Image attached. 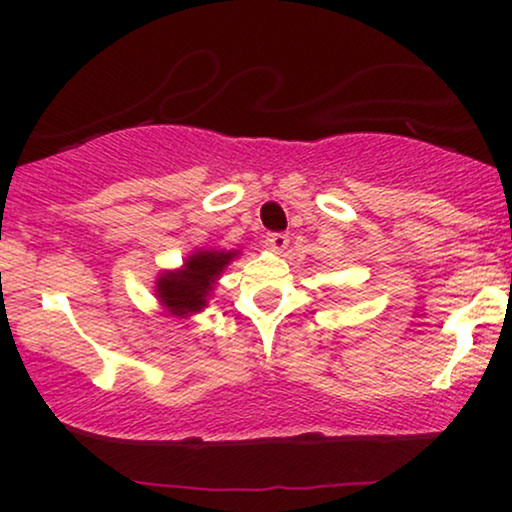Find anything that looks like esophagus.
Instances as JSON below:
<instances>
[{"label": "esophagus", "instance_id": "34e87169", "mask_svg": "<svg viewBox=\"0 0 512 512\" xmlns=\"http://www.w3.org/2000/svg\"><path fill=\"white\" fill-rule=\"evenodd\" d=\"M265 242H268V247H272L275 251H284L286 247H289V235H286V233H268Z\"/></svg>", "mask_w": 512, "mask_h": 512}]
</instances>
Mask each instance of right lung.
Segmentation results:
<instances>
[{"label": "right lung", "instance_id": "obj_1", "mask_svg": "<svg viewBox=\"0 0 512 512\" xmlns=\"http://www.w3.org/2000/svg\"><path fill=\"white\" fill-rule=\"evenodd\" d=\"M237 256V249H195L184 258L181 268L160 272L153 289L165 317L186 319L205 310L223 270Z\"/></svg>", "mask_w": 512, "mask_h": 512}]
</instances>
